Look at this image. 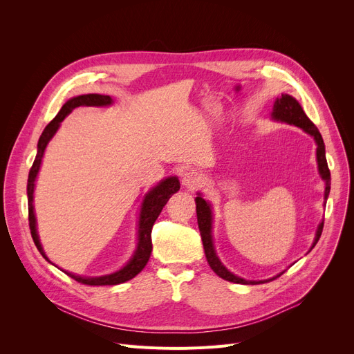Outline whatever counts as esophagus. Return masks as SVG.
Segmentation results:
<instances>
[{
  "mask_svg": "<svg viewBox=\"0 0 354 354\" xmlns=\"http://www.w3.org/2000/svg\"><path fill=\"white\" fill-rule=\"evenodd\" d=\"M180 180L183 187H187L189 189H196L201 185V178L196 172L192 171H187L180 175Z\"/></svg>",
  "mask_w": 354,
  "mask_h": 354,
  "instance_id": "esophagus-1",
  "label": "esophagus"
}]
</instances>
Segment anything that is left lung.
I'll return each instance as SVG.
<instances>
[{"mask_svg":"<svg viewBox=\"0 0 354 354\" xmlns=\"http://www.w3.org/2000/svg\"><path fill=\"white\" fill-rule=\"evenodd\" d=\"M271 119L275 122H281V123H287V124H294L297 127L303 129L306 133H308L315 145H317V149H315V156H317V167H319V174L322 176V179L324 180V205L326 201L328 198L330 194V171L327 166V160H326V146L323 142V138L319 132V129L314 126V123L307 118V115L304 113V110L301 107V104L297 102L292 96L290 95H281V97H277V100L274 102L272 106V111H271ZM195 203H196V216H198V227H199V232H201V238H202V244H203V250H205V255L208 259V264L212 268V271L219 275L221 278H224L227 281L231 283H236V284H263L267 281H272L275 280L277 277H280L284 271H281L280 274H277L268 280H259V281H254V280H245V278H241L238 275H235L234 272H231L224 264L221 263V259L216 255L215 247H214V236H212V222H214V212H212V205L202 198V194H198V196L195 198ZM323 225H324V219L320 222L317 230H315V236L313 244L308 250V252L315 247L317 241L322 236L323 232Z\"/></svg>","mask_w":354,"mask_h":354,"instance_id":"obj_1","label":"left lung"}]
</instances>
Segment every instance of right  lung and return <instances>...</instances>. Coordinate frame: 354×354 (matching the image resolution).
I'll use <instances>...</instances> for the list:
<instances>
[{
    "label": "right lung",
    "instance_id": "right-lung-1",
    "mask_svg": "<svg viewBox=\"0 0 354 354\" xmlns=\"http://www.w3.org/2000/svg\"><path fill=\"white\" fill-rule=\"evenodd\" d=\"M113 104V99L110 96H103V95H96V93H90V95H80L76 97L68 99L60 111L44 129V132L41 133L39 139V145H37V155L34 159V163L30 169L28 174V182H27V196H28V222H30V230H31V236L37 250L40 251V254L47 259L50 264H53L48 257L46 255L43 245L40 243V236L39 232H37V219H35V212H34V189H35V180L37 175L40 172V166L43 162V156L46 152V147L48 142L53 139V136L57 133V130L62 124V122L71 113V111L80 107H109ZM180 188V183L178 176H167L162 179L156 187H153L151 191H147V194L143 196L142 201V207H140V214H139V221H138V243H136V250L130 257L129 261L118 271L106 274V275H99V277H83L79 274H73L68 271H64L68 277H71L73 280H76L82 284L87 286H118L122 283H126L129 280H132L133 277H136L147 264L149 258H151L152 252V227L155 224V221L158 219L159 214L162 212L163 207L166 205V202L169 201V198L176 194ZM54 266V264H53ZM57 267V266H55Z\"/></svg>",
    "mask_w": 354,
    "mask_h": 354
}]
</instances>
